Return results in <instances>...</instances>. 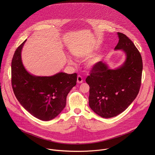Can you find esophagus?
<instances>
[{
	"label": "esophagus",
	"mask_w": 155,
	"mask_h": 155,
	"mask_svg": "<svg viewBox=\"0 0 155 155\" xmlns=\"http://www.w3.org/2000/svg\"><path fill=\"white\" fill-rule=\"evenodd\" d=\"M77 83H83V78L80 75H78L77 77Z\"/></svg>",
	"instance_id": "obj_1"
}]
</instances>
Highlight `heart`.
Here are the masks:
<instances>
[{"label":"heart","mask_w":155,"mask_h":155,"mask_svg":"<svg viewBox=\"0 0 155 155\" xmlns=\"http://www.w3.org/2000/svg\"><path fill=\"white\" fill-rule=\"evenodd\" d=\"M104 57V54L102 53L96 54V56H94L93 58H92L91 59H90L89 61H87V62L86 63L87 67L90 68V69L93 68L94 66H96L99 62H101L103 59ZM68 62L69 64H70V65L74 64V61L71 58L68 59Z\"/></svg>","instance_id":"b5f03b06"}]
</instances>
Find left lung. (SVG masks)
<instances>
[{
  "mask_svg": "<svg viewBox=\"0 0 155 155\" xmlns=\"http://www.w3.org/2000/svg\"><path fill=\"white\" fill-rule=\"evenodd\" d=\"M119 38L115 50H122L126 58L118 68L112 69L106 62H99L86 79L89 84V105L102 118L118 115L136 98L141 84L143 64L141 55L124 34L117 32Z\"/></svg>",
  "mask_w": 155,
  "mask_h": 155,
  "instance_id": "1",
  "label": "left lung"
}]
</instances>
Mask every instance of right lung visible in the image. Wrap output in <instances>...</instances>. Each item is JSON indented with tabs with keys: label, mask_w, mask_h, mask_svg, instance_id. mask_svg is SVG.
<instances>
[{
	"label": "right lung",
	"mask_w": 155,
	"mask_h": 155,
	"mask_svg": "<svg viewBox=\"0 0 155 155\" xmlns=\"http://www.w3.org/2000/svg\"><path fill=\"white\" fill-rule=\"evenodd\" d=\"M27 39L16 50L12 61V84L15 95L25 109L34 117L50 121L66 104V97L76 85V73L59 72L52 76H36L25 68L21 51Z\"/></svg>",
	"instance_id": "obj_1"
}]
</instances>
